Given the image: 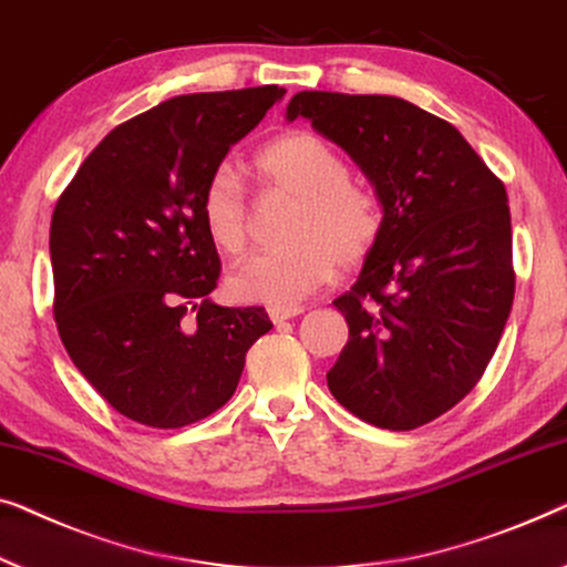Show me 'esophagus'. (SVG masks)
<instances>
[{
    "label": "esophagus",
    "instance_id": "34e87169",
    "mask_svg": "<svg viewBox=\"0 0 567 567\" xmlns=\"http://www.w3.org/2000/svg\"><path fill=\"white\" fill-rule=\"evenodd\" d=\"M300 313H302V308H269V318H272L275 326L290 321V318L300 316Z\"/></svg>",
    "mask_w": 567,
    "mask_h": 567
}]
</instances>
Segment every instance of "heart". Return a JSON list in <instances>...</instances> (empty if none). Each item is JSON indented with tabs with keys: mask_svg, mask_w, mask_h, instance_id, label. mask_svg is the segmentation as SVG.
<instances>
[{
	"mask_svg": "<svg viewBox=\"0 0 567 567\" xmlns=\"http://www.w3.org/2000/svg\"><path fill=\"white\" fill-rule=\"evenodd\" d=\"M261 185L298 200L280 249L259 251L228 275V292L241 302L295 308L337 275L370 257L382 236V207L370 189L349 182V166L321 135L292 131L254 156ZM207 238L223 254L249 244V203L228 169L213 172L200 193Z\"/></svg>",
	"mask_w": 567,
	"mask_h": 567,
	"instance_id": "heart-1",
	"label": "heart"
}]
</instances>
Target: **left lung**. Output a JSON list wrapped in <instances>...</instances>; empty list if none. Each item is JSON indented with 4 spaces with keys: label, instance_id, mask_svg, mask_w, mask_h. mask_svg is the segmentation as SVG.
<instances>
[{
    "label": "left lung",
    "instance_id": "8db88e82",
    "mask_svg": "<svg viewBox=\"0 0 567 567\" xmlns=\"http://www.w3.org/2000/svg\"><path fill=\"white\" fill-rule=\"evenodd\" d=\"M295 117L344 148L382 205L378 246L333 300L349 341L329 390L372 426H424L483 378L512 313L504 182L457 127L401 97L298 92Z\"/></svg>",
    "mask_w": 567,
    "mask_h": 567
}]
</instances>
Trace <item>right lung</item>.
<instances>
[{
    "instance_id": "obj_1",
    "label": "right lung",
    "mask_w": 567,
    "mask_h": 567,
    "mask_svg": "<svg viewBox=\"0 0 567 567\" xmlns=\"http://www.w3.org/2000/svg\"><path fill=\"white\" fill-rule=\"evenodd\" d=\"M277 84L182 94L110 131L51 220L53 316L71 362L131 421L179 429L228 403L265 308L207 298L220 259L205 179L282 100Z\"/></svg>"
}]
</instances>
